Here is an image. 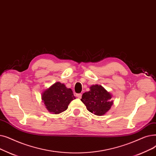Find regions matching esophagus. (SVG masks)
<instances>
[{"label":"esophagus","instance_id":"esophagus-1","mask_svg":"<svg viewBox=\"0 0 156 156\" xmlns=\"http://www.w3.org/2000/svg\"><path fill=\"white\" fill-rule=\"evenodd\" d=\"M76 96H77L78 98H81V97H82V94H81V93H77V94H76Z\"/></svg>","mask_w":156,"mask_h":156}]
</instances>
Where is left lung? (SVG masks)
<instances>
[{
    "instance_id": "8db88e82",
    "label": "left lung",
    "mask_w": 156,
    "mask_h": 156,
    "mask_svg": "<svg viewBox=\"0 0 156 156\" xmlns=\"http://www.w3.org/2000/svg\"><path fill=\"white\" fill-rule=\"evenodd\" d=\"M90 90L83 93L80 100L90 112L96 115L105 114L113 105L112 95L100 85H93Z\"/></svg>"
}]
</instances>
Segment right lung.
Listing matches in <instances>:
<instances>
[{"mask_svg":"<svg viewBox=\"0 0 156 156\" xmlns=\"http://www.w3.org/2000/svg\"><path fill=\"white\" fill-rule=\"evenodd\" d=\"M73 99L76 97L71 89L59 82L55 83L42 93V100L46 108L53 114L65 111Z\"/></svg>","mask_w":156,"mask_h":156,"instance_id":"obj_1","label":"right lung"}]
</instances>
